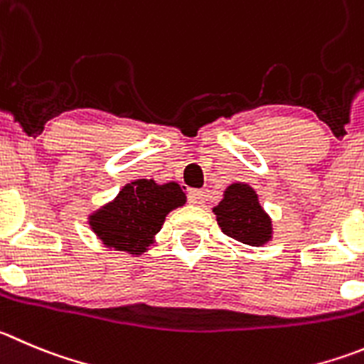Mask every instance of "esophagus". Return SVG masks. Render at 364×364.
I'll use <instances>...</instances> for the list:
<instances>
[{
  "instance_id": "1",
  "label": "esophagus",
  "mask_w": 364,
  "mask_h": 364,
  "mask_svg": "<svg viewBox=\"0 0 364 364\" xmlns=\"http://www.w3.org/2000/svg\"><path fill=\"white\" fill-rule=\"evenodd\" d=\"M206 198V192L203 190H188V203L190 205H196V206H201L205 203Z\"/></svg>"
}]
</instances>
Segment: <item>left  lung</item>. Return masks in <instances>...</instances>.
<instances>
[{"instance_id":"1","label":"left lung","mask_w":364,"mask_h":364,"mask_svg":"<svg viewBox=\"0 0 364 364\" xmlns=\"http://www.w3.org/2000/svg\"><path fill=\"white\" fill-rule=\"evenodd\" d=\"M224 235L247 246H264L273 237V224L260 206L259 196L246 183H232L213 208Z\"/></svg>"}]
</instances>
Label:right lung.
Segmentation results:
<instances>
[{
	"mask_svg": "<svg viewBox=\"0 0 364 364\" xmlns=\"http://www.w3.org/2000/svg\"><path fill=\"white\" fill-rule=\"evenodd\" d=\"M186 203L178 183L158 185L154 179L127 183L117 198L90 215V226L105 247L141 255L154 242L165 217Z\"/></svg>",
	"mask_w": 364,
	"mask_h": 364,
	"instance_id": "obj_1",
	"label": "right lung"
}]
</instances>
